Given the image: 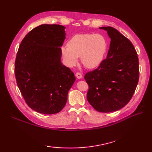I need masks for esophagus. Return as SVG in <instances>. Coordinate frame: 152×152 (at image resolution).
<instances>
[{
  "mask_svg": "<svg viewBox=\"0 0 152 152\" xmlns=\"http://www.w3.org/2000/svg\"><path fill=\"white\" fill-rule=\"evenodd\" d=\"M76 77L78 79H81L82 78V74L80 73V72H76Z\"/></svg>",
  "mask_w": 152,
  "mask_h": 152,
  "instance_id": "1",
  "label": "esophagus"
}]
</instances>
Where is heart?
<instances>
[{"instance_id": "b5f03b06", "label": "heart", "mask_w": 152, "mask_h": 152, "mask_svg": "<svg viewBox=\"0 0 152 152\" xmlns=\"http://www.w3.org/2000/svg\"><path fill=\"white\" fill-rule=\"evenodd\" d=\"M107 41L99 34H76L70 39L68 46L61 49V55L68 66H74L80 57L83 65L92 69L99 66L107 50Z\"/></svg>"}]
</instances>
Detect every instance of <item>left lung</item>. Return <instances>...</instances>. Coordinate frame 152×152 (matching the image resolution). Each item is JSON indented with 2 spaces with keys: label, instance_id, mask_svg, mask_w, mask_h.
Segmentation results:
<instances>
[{
  "label": "left lung",
  "instance_id": "8db88e82",
  "mask_svg": "<svg viewBox=\"0 0 152 152\" xmlns=\"http://www.w3.org/2000/svg\"><path fill=\"white\" fill-rule=\"evenodd\" d=\"M111 39L106 59L86 74L87 99L100 112L117 111L129 102L139 78L138 58L133 44L115 28L102 27Z\"/></svg>",
  "mask_w": 152,
  "mask_h": 152
}]
</instances>
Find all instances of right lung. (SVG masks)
Wrapping results in <instances>:
<instances>
[{"instance_id":"add662e5","label":"right lung","mask_w":152,"mask_h":152,"mask_svg":"<svg viewBox=\"0 0 152 152\" xmlns=\"http://www.w3.org/2000/svg\"><path fill=\"white\" fill-rule=\"evenodd\" d=\"M65 27L43 24L31 31L19 46L15 62L18 86L29 107L44 114H57L65 106L76 80L61 62Z\"/></svg>"}]
</instances>
